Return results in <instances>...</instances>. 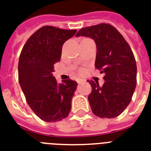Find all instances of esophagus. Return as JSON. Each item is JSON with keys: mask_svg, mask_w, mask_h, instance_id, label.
<instances>
[{"mask_svg": "<svg viewBox=\"0 0 151 151\" xmlns=\"http://www.w3.org/2000/svg\"><path fill=\"white\" fill-rule=\"evenodd\" d=\"M84 82H85L84 79H77V83H84Z\"/></svg>", "mask_w": 151, "mask_h": 151, "instance_id": "obj_1", "label": "esophagus"}]
</instances>
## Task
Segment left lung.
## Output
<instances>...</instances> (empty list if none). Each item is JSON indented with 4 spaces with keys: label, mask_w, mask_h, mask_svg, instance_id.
I'll list each match as a JSON object with an SVG mask.
<instances>
[{
    "label": "left lung",
    "mask_w": 151,
    "mask_h": 151,
    "mask_svg": "<svg viewBox=\"0 0 151 151\" xmlns=\"http://www.w3.org/2000/svg\"><path fill=\"white\" fill-rule=\"evenodd\" d=\"M76 37L94 39L97 45L95 68L104 73L105 83L88 80L92 91L88 101L94 115L114 118L129 105L136 86L137 67L132 49L122 35L110 24L82 28Z\"/></svg>",
    "instance_id": "obj_1"
}]
</instances>
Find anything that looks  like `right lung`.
<instances>
[{"label": "right lung", "instance_id": "right-lung-1", "mask_svg": "<svg viewBox=\"0 0 151 151\" xmlns=\"http://www.w3.org/2000/svg\"><path fill=\"white\" fill-rule=\"evenodd\" d=\"M45 26L28 38L19 59V83L27 102L38 117L57 122L68 116L77 83L72 79L58 83L52 76L64 43L76 33Z\"/></svg>", "mask_w": 151, "mask_h": 151}]
</instances>
